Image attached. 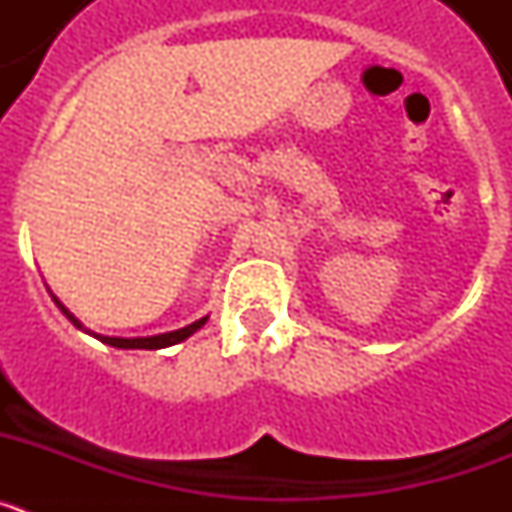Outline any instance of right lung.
Returning <instances> with one entry per match:
<instances>
[{"instance_id":"add662e5","label":"right lung","mask_w":512,"mask_h":512,"mask_svg":"<svg viewBox=\"0 0 512 512\" xmlns=\"http://www.w3.org/2000/svg\"><path fill=\"white\" fill-rule=\"evenodd\" d=\"M48 292H51V289H48ZM51 297H53V302H56V305H58V310H61L63 315H66V318H69L71 323L76 325V328H79V330H84V333H89V336H94V338H97V341L107 343V346H115V348H146V351H156V348L174 346V343H182V341H187V338L192 336V333H197V330H200L202 325L207 323V318H210V315H205V318L194 320V323H192V325H187V328L171 330V333H158V336H146V338H120V336H102V333H94V330L84 328V323H81V320L76 318L74 312H71L69 307L63 305V302L58 300V297L53 295V292H51Z\"/></svg>"}]
</instances>
